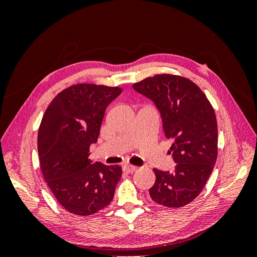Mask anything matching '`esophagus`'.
Returning a JSON list of instances; mask_svg holds the SVG:
<instances>
[{
  "mask_svg": "<svg viewBox=\"0 0 257 257\" xmlns=\"http://www.w3.org/2000/svg\"><path fill=\"white\" fill-rule=\"evenodd\" d=\"M137 169L136 166H133V165H124L123 166V170L127 174H132L133 172H135V170Z\"/></svg>",
  "mask_w": 257,
  "mask_h": 257,
  "instance_id": "1",
  "label": "esophagus"
}]
</instances>
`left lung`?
<instances>
[{"label": "left lung", "mask_w": 257, "mask_h": 257, "mask_svg": "<svg viewBox=\"0 0 257 257\" xmlns=\"http://www.w3.org/2000/svg\"><path fill=\"white\" fill-rule=\"evenodd\" d=\"M133 88L159 109L165 136L172 139L175 172L153 169L152 200L180 208L195 199L211 175L217 157V123L205 93L181 76L161 74L136 82Z\"/></svg>", "instance_id": "8db88e82"}]
</instances>
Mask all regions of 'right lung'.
Wrapping results in <instances>:
<instances>
[{
	"label": "right lung",
	"mask_w": 257,
	"mask_h": 257,
	"mask_svg": "<svg viewBox=\"0 0 257 257\" xmlns=\"http://www.w3.org/2000/svg\"><path fill=\"white\" fill-rule=\"evenodd\" d=\"M119 87L77 83L54 97L38 128L41 169L59 204L76 215L107 207L122 176L119 165L89 160L97 142L107 106L121 94Z\"/></svg>",
	"instance_id": "obj_1"
}]
</instances>
